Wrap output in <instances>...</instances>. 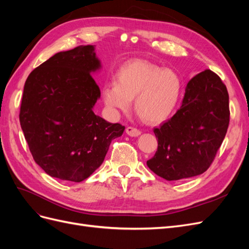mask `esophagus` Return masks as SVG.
<instances>
[{
    "instance_id": "34e87169",
    "label": "esophagus",
    "mask_w": 249,
    "mask_h": 249,
    "mask_svg": "<svg viewBox=\"0 0 249 249\" xmlns=\"http://www.w3.org/2000/svg\"><path fill=\"white\" fill-rule=\"evenodd\" d=\"M125 133L131 137H137L141 134V132L138 129H136V127H133V126H127L125 129Z\"/></svg>"
}]
</instances>
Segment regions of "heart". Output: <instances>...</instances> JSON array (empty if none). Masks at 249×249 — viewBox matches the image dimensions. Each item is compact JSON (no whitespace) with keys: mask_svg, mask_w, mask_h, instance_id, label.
I'll list each match as a JSON object with an SVG mask.
<instances>
[{"mask_svg":"<svg viewBox=\"0 0 249 249\" xmlns=\"http://www.w3.org/2000/svg\"><path fill=\"white\" fill-rule=\"evenodd\" d=\"M182 82L176 71L139 59L124 62L116 72V82L103 88V100L113 113L134 108L146 123L167 119L177 107Z\"/></svg>","mask_w":249,"mask_h":249,"instance_id":"obj_1","label":"heart"}]
</instances>
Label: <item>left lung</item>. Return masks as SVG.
<instances>
[{
  "label": "left lung",
  "mask_w": 249,
  "mask_h": 249,
  "mask_svg": "<svg viewBox=\"0 0 249 249\" xmlns=\"http://www.w3.org/2000/svg\"><path fill=\"white\" fill-rule=\"evenodd\" d=\"M230 124L228 89L210 70L187 84L180 108L156 127L158 149L146 164L167 180L199 176L212 164Z\"/></svg>",
  "instance_id": "obj_1"
}]
</instances>
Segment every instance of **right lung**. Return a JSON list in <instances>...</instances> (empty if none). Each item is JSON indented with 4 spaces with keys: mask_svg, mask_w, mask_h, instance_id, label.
Segmentation results:
<instances>
[{
    "mask_svg": "<svg viewBox=\"0 0 249 249\" xmlns=\"http://www.w3.org/2000/svg\"><path fill=\"white\" fill-rule=\"evenodd\" d=\"M93 46L57 53L29 74L19 122L34 161L52 178L82 182L104 162L124 126L94 114L101 70Z\"/></svg>",
    "mask_w": 249,
    "mask_h": 249,
    "instance_id": "add662e5",
    "label": "right lung"
}]
</instances>
